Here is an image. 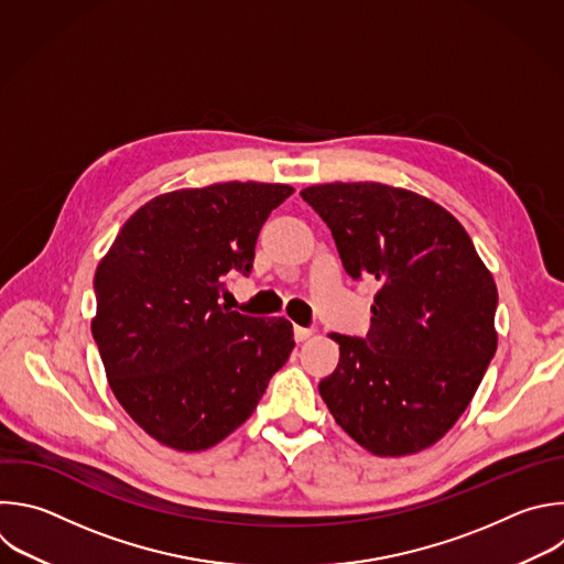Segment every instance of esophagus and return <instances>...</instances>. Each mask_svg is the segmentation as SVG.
<instances>
[{"label": "esophagus", "mask_w": 564, "mask_h": 564, "mask_svg": "<svg viewBox=\"0 0 564 564\" xmlns=\"http://www.w3.org/2000/svg\"><path fill=\"white\" fill-rule=\"evenodd\" d=\"M312 334H314V327H301V325H294V338H296V343L307 340Z\"/></svg>", "instance_id": "1"}]
</instances>
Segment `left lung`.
I'll list each match as a JSON object with an SVG mask.
<instances>
[{
  "label": "left lung",
  "mask_w": 564,
  "mask_h": 564,
  "mask_svg": "<svg viewBox=\"0 0 564 564\" xmlns=\"http://www.w3.org/2000/svg\"><path fill=\"white\" fill-rule=\"evenodd\" d=\"M301 197L329 228L345 272L379 281L362 338L332 334L318 392L367 452L405 456L443 438L474 399L498 336V290L465 228L383 183H325Z\"/></svg>",
  "instance_id": "left-lung-1"
}]
</instances>
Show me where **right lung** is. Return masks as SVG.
Instances as JSON below:
<instances>
[{"mask_svg": "<svg viewBox=\"0 0 564 564\" xmlns=\"http://www.w3.org/2000/svg\"><path fill=\"white\" fill-rule=\"evenodd\" d=\"M294 191L217 183L139 208L95 272L93 338L130 419L178 452L217 445L243 425L294 334L285 318L219 305L228 272L250 276L259 232Z\"/></svg>", "mask_w": 564, "mask_h": 564, "instance_id": "1", "label": "right lung"}]
</instances>
